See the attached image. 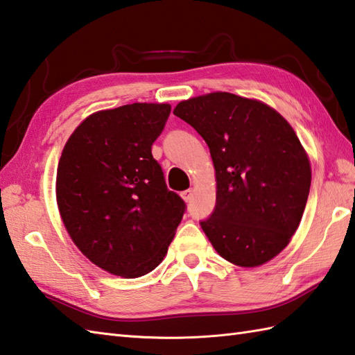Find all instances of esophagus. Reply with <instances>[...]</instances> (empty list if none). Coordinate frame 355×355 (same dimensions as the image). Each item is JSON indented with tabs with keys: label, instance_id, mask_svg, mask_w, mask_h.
Instances as JSON below:
<instances>
[{
	"label": "esophagus",
	"instance_id": "obj_1",
	"mask_svg": "<svg viewBox=\"0 0 355 355\" xmlns=\"http://www.w3.org/2000/svg\"><path fill=\"white\" fill-rule=\"evenodd\" d=\"M192 197H193V191H192V189H187V191L182 192V198H183L186 202H189V201L192 200Z\"/></svg>",
	"mask_w": 355,
	"mask_h": 355
}]
</instances>
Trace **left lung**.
Here are the masks:
<instances>
[{
    "label": "left lung",
    "mask_w": 355,
    "mask_h": 355,
    "mask_svg": "<svg viewBox=\"0 0 355 355\" xmlns=\"http://www.w3.org/2000/svg\"><path fill=\"white\" fill-rule=\"evenodd\" d=\"M173 114L207 143L216 206L201 221L216 253L258 267L290 244L311 186V164L291 125L267 103L225 92L182 101Z\"/></svg>",
    "instance_id": "1"
}]
</instances>
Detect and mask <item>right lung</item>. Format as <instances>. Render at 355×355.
<instances>
[{
	"label": "right lung",
	"mask_w": 355,
	"mask_h": 355,
	"mask_svg": "<svg viewBox=\"0 0 355 355\" xmlns=\"http://www.w3.org/2000/svg\"><path fill=\"white\" fill-rule=\"evenodd\" d=\"M169 103H130L93 112L67 140L56 202L82 254L108 273L134 279L168 253L184 202L166 187L150 146Z\"/></svg>",
	"instance_id": "1"
}]
</instances>
